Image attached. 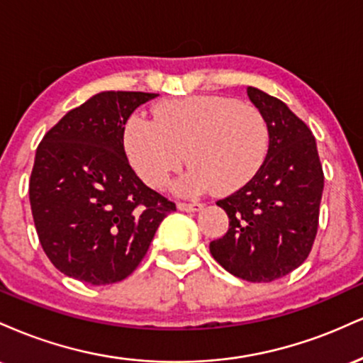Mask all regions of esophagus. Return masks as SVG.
Here are the masks:
<instances>
[{"mask_svg": "<svg viewBox=\"0 0 363 363\" xmlns=\"http://www.w3.org/2000/svg\"><path fill=\"white\" fill-rule=\"evenodd\" d=\"M203 203H198V201H194V203H177V208L181 211H199V210H203Z\"/></svg>", "mask_w": 363, "mask_h": 363, "instance_id": "esophagus-1", "label": "esophagus"}]
</instances>
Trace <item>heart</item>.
Wrapping results in <instances>:
<instances>
[{"label":"heart","instance_id":"1","mask_svg":"<svg viewBox=\"0 0 363 363\" xmlns=\"http://www.w3.org/2000/svg\"><path fill=\"white\" fill-rule=\"evenodd\" d=\"M155 119L129 116L124 150L136 174L164 187L182 162L191 167L174 184L182 196L213 189L230 194L256 176L268 152V126L254 106L225 95H191L160 102Z\"/></svg>","mask_w":363,"mask_h":363}]
</instances>
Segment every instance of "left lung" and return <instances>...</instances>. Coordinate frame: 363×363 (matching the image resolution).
Masks as SVG:
<instances>
[{
    "mask_svg": "<svg viewBox=\"0 0 363 363\" xmlns=\"http://www.w3.org/2000/svg\"><path fill=\"white\" fill-rule=\"evenodd\" d=\"M247 95L268 126V153L247 184L216 201L228 215V230L210 242V252L234 277L268 283L309 256L324 174L307 124L266 91L247 86Z\"/></svg>",
    "mask_w": 363,
    "mask_h": 363,
    "instance_id": "obj_1",
    "label": "left lung"
}]
</instances>
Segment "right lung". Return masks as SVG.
<instances>
[{
	"mask_svg": "<svg viewBox=\"0 0 363 363\" xmlns=\"http://www.w3.org/2000/svg\"><path fill=\"white\" fill-rule=\"evenodd\" d=\"M145 91H101L44 135L32 169V216L40 245L66 277L111 285L129 277L176 205L136 176L124 126Z\"/></svg>",
	"mask_w": 363,
	"mask_h": 363,
	"instance_id": "add662e5",
	"label": "right lung"
}]
</instances>
